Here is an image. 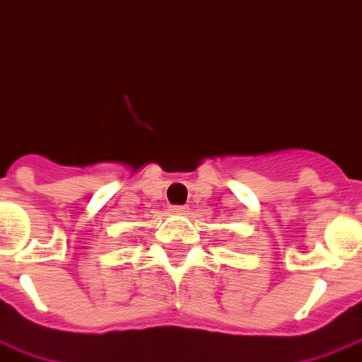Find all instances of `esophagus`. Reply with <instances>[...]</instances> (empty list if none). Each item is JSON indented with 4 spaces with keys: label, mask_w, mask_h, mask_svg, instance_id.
<instances>
[{
    "label": "esophagus",
    "mask_w": 362,
    "mask_h": 362,
    "mask_svg": "<svg viewBox=\"0 0 362 362\" xmlns=\"http://www.w3.org/2000/svg\"><path fill=\"white\" fill-rule=\"evenodd\" d=\"M170 211H173V213H176V215H182V213H186V207H182V205H174Z\"/></svg>",
    "instance_id": "obj_1"
}]
</instances>
